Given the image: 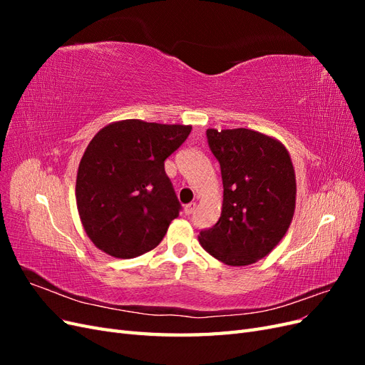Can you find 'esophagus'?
Segmentation results:
<instances>
[{"mask_svg":"<svg viewBox=\"0 0 365 365\" xmlns=\"http://www.w3.org/2000/svg\"><path fill=\"white\" fill-rule=\"evenodd\" d=\"M195 208H196V202L185 204V205H184V215H185V216H190V215L193 213Z\"/></svg>","mask_w":365,"mask_h":365,"instance_id":"34e87169","label":"esophagus"}]
</instances>
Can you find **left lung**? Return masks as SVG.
Returning <instances> with one entry per match:
<instances>
[{"label": "left lung", "instance_id": "1", "mask_svg": "<svg viewBox=\"0 0 365 365\" xmlns=\"http://www.w3.org/2000/svg\"><path fill=\"white\" fill-rule=\"evenodd\" d=\"M220 164L222 212L215 227L197 236L201 247L230 267H245L279 245L295 210L292 160L282 141L262 132L207 129Z\"/></svg>", "mask_w": 365, "mask_h": 365}]
</instances>
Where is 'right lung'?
Returning <instances> with one entry per match:
<instances>
[{
    "instance_id": "1",
    "label": "right lung",
    "mask_w": 365,
    "mask_h": 365,
    "mask_svg": "<svg viewBox=\"0 0 365 365\" xmlns=\"http://www.w3.org/2000/svg\"><path fill=\"white\" fill-rule=\"evenodd\" d=\"M192 130L129 118L102 128L86 146L76 178L85 233L109 256L132 259L155 248L180 202L164 161Z\"/></svg>"
}]
</instances>
